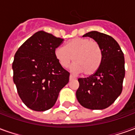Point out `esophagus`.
Returning a JSON list of instances; mask_svg holds the SVG:
<instances>
[{
  "instance_id": "34e87169",
  "label": "esophagus",
  "mask_w": 135,
  "mask_h": 135,
  "mask_svg": "<svg viewBox=\"0 0 135 135\" xmlns=\"http://www.w3.org/2000/svg\"><path fill=\"white\" fill-rule=\"evenodd\" d=\"M75 79V77L74 76H72V75H70V76H69V79L70 80H72V79Z\"/></svg>"
}]
</instances>
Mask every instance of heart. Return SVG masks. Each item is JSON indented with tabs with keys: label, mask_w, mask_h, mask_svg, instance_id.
Returning a JSON list of instances; mask_svg holds the SVG:
<instances>
[{
	"label": "heart",
	"mask_w": 135,
	"mask_h": 135,
	"mask_svg": "<svg viewBox=\"0 0 135 135\" xmlns=\"http://www.w3.org/2000/svg\"><path fill=\"white\" fill-rule=\"evenodd\" d=\"M54 56L63 68H67L73 60L71 71L74 74L84 72L86 76L96 72L103 59L101 47L96 41L80 37L70 40L64 47H56Z\"/></svg>",
	"instance_id": "heart-1"
}]
</instances>
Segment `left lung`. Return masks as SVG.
Wrapping results in <instances>:
<instances>
[{
	"mask_svg": "<svg viewBox=\"0 0 135 135\" xmlns=\"http://www.w3.org/2000/svg\"><path fill=\"white\" fill-rule=\"evenodd\" d=\"M82 37H91L100 45L103 59L95 73L87 78L78 79L76 98L86 108L105 109L122 93L125 75L124 53L118 42L108 35L92 31Z\"/></svg>",
	"mask_w": 135,
	"mask_h": 135,
	"instance_id": "left-lung-1",
	"label": "left lung"
}]
</instances>
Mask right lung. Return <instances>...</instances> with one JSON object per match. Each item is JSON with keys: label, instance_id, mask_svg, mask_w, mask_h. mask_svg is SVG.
Returning <instances> with one entry per match:
<instances>
[{"label": "right lung", "instance_id": "1", "mask_svg": "<svg viewBox=\"0 0 135 135\" xmlns=\"http://www.w3.org/2000/svg\"><path fill=\"white\" fill-rule=\"evenodd\" d=\"M64 41L39 31L19 47L14 56L13 79L20 98L28 108L45 111L56 103L70 74L60 66L54 51Z\"/></svg>", "mask_w": 135, "mask_h": 135}]
</instances>
